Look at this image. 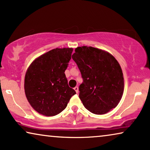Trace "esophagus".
Listing matches in <instances>:
<instances>
[{"instance_id":"1","label":"esophagus","mask_w":150,"mask_h":150,"mask_svg":"<svg viewBox=\"0 0 150 150\" xmlns=\"http://www.w3.org/2000/svg\"><path fill=\"white\" fill-rule=\"evenodd\" d=\"M74 89L76 92V93H79V87H75L74 88Z\"/></svg>"}]
</instances>
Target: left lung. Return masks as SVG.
I'll return each mask as SVG.
<instances>
[{"label": "left lung", "instance_id": "left-lung-1", "mask_svg": "<svg viewBox=\"0 0 150 150\" xmlns=\"http://www.w3.org/2000/svg\"><path fill=\"white\" fill-rule=\"evenodd\" d=\"M81 71L83 83L79 98L92 113H107L118 105L124 89L122 69L116 59L107 51L83 46L72 55Z\"/></svg>", "mask_w": 150, "mask_h": 150}]
</instances>
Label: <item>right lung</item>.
<instances>
[{"mask_svg": "<svg viewBox=\"0 0 150 150\" xmlns=\"http://www.w3.org/2000/svg\"><path fill=\"white\" fill-rule=\"evenodd\" d=\"M72 48H57L30 63L24 77V91L30 106L45 116H54L66 108L76 91L68 86L65 71Z\"/></svg>", "mask_w": 150, "mask_h": 150, "instance_id": "1", "label": "right lung"}]
</instances>
